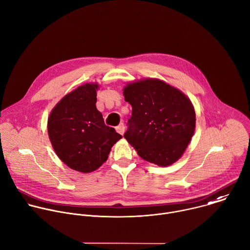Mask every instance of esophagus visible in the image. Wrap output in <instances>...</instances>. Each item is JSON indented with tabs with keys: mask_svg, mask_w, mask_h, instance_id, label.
Here are the masks:
<instances>
[{
	"mask_svg": "<svg viewBox=\"0 0 250 250\" xmlns=\"http://www.w3.org/2000/svg\"><path fill=\"white\" fill-rule=\"evenodd\" d=\"M125 126L124 124H120L118 126H116V130L117 132H119L120 134H124L125 133Z\"/></svg>",
	"mask_w": 250,
	"mask_h": 250,
	"instance_id": "obj_1",
	"label": "esophagus"
}]
</instances>
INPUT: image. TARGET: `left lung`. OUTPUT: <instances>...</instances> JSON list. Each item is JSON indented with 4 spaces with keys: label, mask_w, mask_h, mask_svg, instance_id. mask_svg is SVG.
I'll list each match as a JSON object with an SVG mask.
<instances>
[{
    "label": "left lung",
    "mask_w": 250,
    "mask_h": 250,
    "mask_svg": "<svg viewBox=\"0 0 250 250\" xmlns=\"http://www.w3.org/2000/svg\"><path fill=\"white\" fill-rule=\"evenodd\" d=\"M125 100L132 107L124 136L137 154L158 166H170L188 147L195 128L190 100L159 79L127 84Z\"/></svg>",
    "instance_id": "left-lung-1"
}]
</instances>
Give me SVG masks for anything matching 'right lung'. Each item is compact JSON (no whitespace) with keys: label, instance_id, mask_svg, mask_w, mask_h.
Listing matches in <instances>:
<instances>
[{"label":"right lung","instance_id":"1","mask_svg":"<svg viewBox=\"0 0 250 250\" xmlns=\"http://www.w3.org/2000/svg\"><path fill=\"white\" fill-rule=\"evenodd\" d=\"M97 84H84L65 95L48 119V132L58 157L81 173L97 170L122 138L105 125L96 109Z\"/></svg>","mask_w":250,"mask_h":250}]
</instances>
